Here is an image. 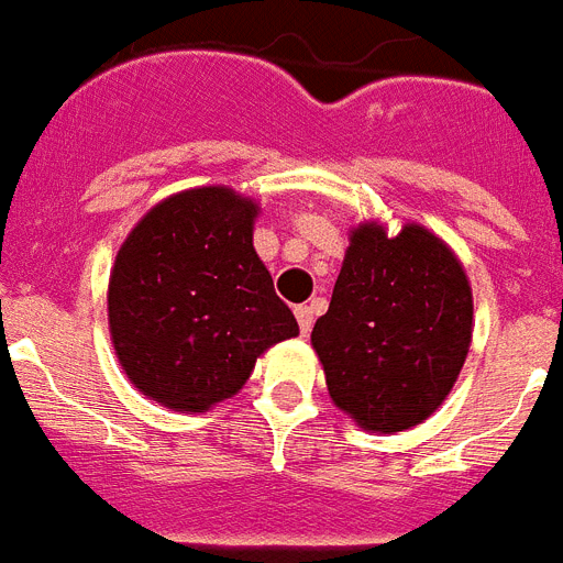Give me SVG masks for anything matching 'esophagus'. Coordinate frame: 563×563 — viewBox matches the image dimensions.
Listing matches in <instances>:
<instances>
[{
    "mask_svg": "<svg viewBox=\"0 0 563 563\" xmlns=\"http://www.w3.org/2000/svg\"><path fill=\"white\" fill-rule=\"evenodd\" d=\"M295 318L297 323H300V332H303L306 338V334L311 332V323H314V309H311V306H297Z\"/></svg>",
    "mask_w": 563,
    "mask_h": 563,
    "instance_id": "34e87169",
    "label": "esophagus"
}]
</instances>
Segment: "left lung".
<instances>
[{
  "label": "left lung",
  "instance_id": "obj_1",
  "mask_svg": "<svg viewBox=\"0 0 563 563\" xmlns=\"http://www.w3.org/2000/svg\"><path fill=\"white\" fill-rule=\"evenodd\" d=\"M472 343V286L450 245L420 223L349 231L332 303L311 329L329 398L366 432H404L455 386Z\"/></svg>",
  "mask_w": 563,
  "mask_h": 563
}]
</instances>
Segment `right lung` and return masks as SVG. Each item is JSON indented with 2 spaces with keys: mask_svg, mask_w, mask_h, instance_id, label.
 Returning a JSON list of instances; mask_svg holds the SVG:
<instances>
[{
  "mask_svg": "<svg viewBox=\"0 0 563 563\" xmlns=\"http://www.w3.org/2000/svg\"><path fill=\"white\" fill-rule=\"evenodd\" d=\"M260 202L200 186L157 202L131 229L108 280L122 372L174 412H209L243 389L266 349L300 334L254 252Z\"/></svg>",
  "mask_w": 563,
  "mask_h": 563,
  "instance_id": "right-lung-1",
  "label": "right lung"
}]
</instances>
